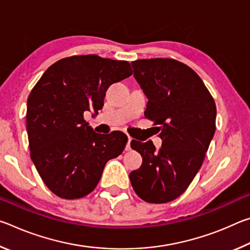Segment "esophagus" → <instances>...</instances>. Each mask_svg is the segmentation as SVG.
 <instances>
[{
    "mask_svg": "<svg viewBox=\"0 0 250 250\" xmlns=\"http://www.w3.org/2000/svg\"><path fill=\"white\" fill-rule=\"evenodd\" d=\"M131 141H132V138H128V143L125 146V151H130L131 150Z\"/></svg>",
    "mask_w": 250,
    "mask_h": 250,
    "instance_id": "esophagus-1",
    "label": "esophagus"
}]
</instances>
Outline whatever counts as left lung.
Listing matches in <instances>:
<instances>
[{"label": "left lung", "instance_id": "1", "mask_svg": "<svg viewBox=\"0 0 250 250\" xmlns=\"http://www.w3.org/2000/svg\"><path fill=\"white\" fill-rule=\"evenodd\" d=\"M131 65L147 98L145 115L158 125L162 146L131 141L142 166L129 177L139 197L162 204L184 193L201 168L216 129V105L200 76L185 64L152 58Z\"/></svg>", "mask_w": 250, "mask_h": 250}]
</instances>
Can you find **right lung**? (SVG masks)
<instances>
[{
    "instance_id": "right-lung-1",
    "label": "right lung",
    "mask_w": 250,
    "mask_h": 250,
    "mask_svg": "<svg viewBox=\"0 0 250 250\" xmlns=\"http://www.w3.org/2000/svg\"><path fill=\"white\" fill-rule=\"evenodd\" d=\"M131 75L128 62L73 56L48 67L33 88L26 112L31 159L57 196L75 200L88 195L105 163L125 150V133H96L83 113L98 115L110 84Z\"/></svg>"
}]
</instances>
